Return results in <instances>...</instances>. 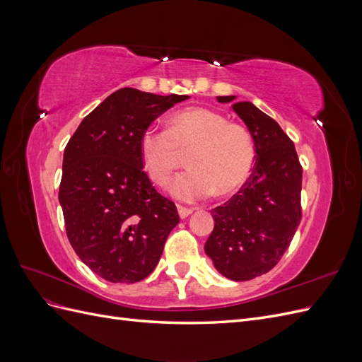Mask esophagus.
<instances>
[{
	"mask_svg": "<svg viewBox=\"0 0 362 362\" xmlns=\"http://www.w3.org/2000/svg\"><path fill=\"white\" fill-rule=\"evenodd\" d=\"M192 213H193V210H190V208H185V206H178V214H180V217H181V218L189 217Z\"/></svg>",
	"mask_w": 362,
	"mask_h": 362,
	"instance_id": "1",
	"label": "esophagus"
}]
</instances>
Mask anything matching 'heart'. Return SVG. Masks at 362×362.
<instances>
[{
	"label": "heart",
	"instance_id": "heart-1",
	"mask_svg": "<svg viewBox=\"0 0 362 362\" xmlns=\"http://www.w3.org/2000/svg\"><path fill=\"white\" fill-rule=\"evenodd\" d=\"M140 158L148 177L166 184L189 154V170L170 184V194L182 202H196L214 192L226 196L249 180L255 163V145L247 128L228 122L216 110L190 107L168 120V129L148 127L139 139Z\"/></svg>",
	"mask_w": 362,
	"mask_h": 362
}]
</instances>
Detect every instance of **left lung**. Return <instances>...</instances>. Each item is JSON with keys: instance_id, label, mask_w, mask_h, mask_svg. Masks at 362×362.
I'll return each instance as SVG.
<instances>
[{"instance_id": "left-lung-1", "label": "left lung", "mask_w": 362, "mask_h": 362, "mask_svg": "<svg viewBox=\"0 0 362 362\" xmlns=\"http://www.w3.org/2000/svg\"><path fill=\"white\" fill-rule=\"evenodd\" d=\"M226 104L235 96H217ZM233 110L255 145V166L245 187L211 211L214 228L204 250L231 281H249L278 264L300 222L302 168L294 144L270 116L249 101Z\"/></svg>"}]
</instances>
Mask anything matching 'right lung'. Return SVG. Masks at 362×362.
Listing matches in <instances>:
<instances>
[{
    "label": "right lung",
    "mask_w": 362,
    "mask_h": 362,
    "mask_svg": "<svg viewBox=\"0 0 362 362\" xmlns=\"http://www.w3.org/2000/svg\"><path fill=\"white\" fill-rule=\"evenodd\" d=\"M187 95L119 89L87 115L63 154L59 202L69 242L84 264L110 282L145 279L178 225L177 206L144 172V129Z\"/></svg>",
    "instance_id": "right-lung-1"
}]
</instances>
